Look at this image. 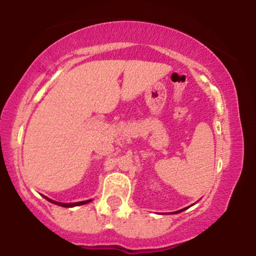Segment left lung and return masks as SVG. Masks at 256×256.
<instances>
[{
  "mask_svg": "<svg viewBox=\"0 0 256 256\" xmlns=\"http://www.w3.org/2000/svg\"><path fill=\"white\" fill-rule=\"evenodd\" d=\"M184 210H186V208H184ZM184 210H178V212H176V213H179V212H183Z\"/></svg>",
  "mask_w": 256,
  "mask_h": 256,
  "instance_id": "1",
  "label": "left lung"
}]
</instances>
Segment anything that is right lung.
Wrapping results in <instances>:
<instances>
[{
	"instance_id": "add662e5",
	"label": "right lung",
	"mask_w": 256,
	"mask_h": 256,
	"mask_svg": "<svg viewBox=\"0 0 256 256\" xmlns=\"http://www.w3.org/2000/svg\"><path fill=\"white\" fill-rule=\"evenodd\" d=\"M44 198H46V200H48L49 202H52V204H58V206H61V207H74V206H82V204H88V202H90V201H91V200H88V201L74 202V204H61V202H56V201H54V200H50V198H46V196H44Z\"/></svg>"
}]
</instances>
